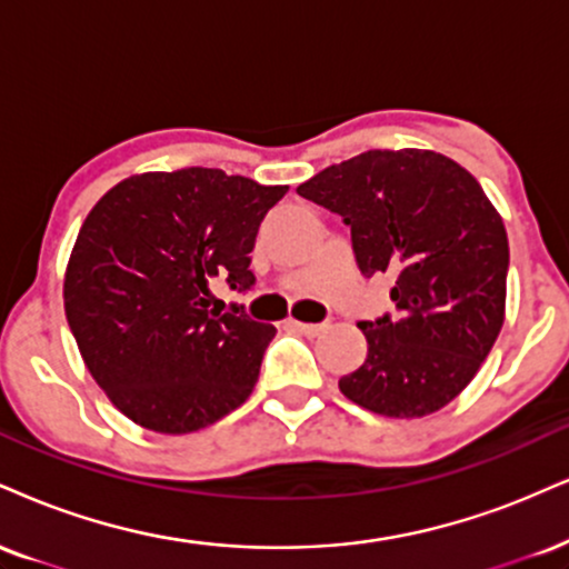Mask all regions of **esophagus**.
<instances>
[{"label": "esophagus", "instance_id": "1", "mask_svg": "<svg viewBox=\"0 0 569 569\" xmlns=\"http://www.w3.org/2000/svg\"><path fill=\"white\" fill-rule=\"evenodd\" d=\"M291 328H297L305 337H320V333L331 328V323H302V320H291Z\"/></svg>", "mask_w": 569, "mask_h": 569}]
</instances>
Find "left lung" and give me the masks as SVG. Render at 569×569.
<instances>
[{
  "instance_id": "left-lung-1",
  "label": "left lung",
  "mask_w": 569,
  "mask_h": 569,
  "mask_svg": "<svg viewBox=\"0 0 569 569\" xmlns=\"http://www.w3.org/2000/svg\"><path fill=\"white\" fill-rule=\"evenodd\" d=\"M297 193L352 230L360 272H392L397 315L360 320L368 355L341 395L389 419L456 400L496 345L506 312L509 238L480 182L435 150H366Z\"/></svg>"
}]
</instances>
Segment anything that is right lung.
Listing matches in <instances>:
<instances>
[{
  "instance_id": "add662e5",
  "label": "right lung",
  "mask_w": 569,
  "mask_h": 569,
  "mask_svg": "<svg viewBox=\"0 0 569 569\" xmlns=\"http://www.w3.org/2000/svg\"><path fill=\"white\" fill-rule=\"evenodd\" d=\"M289 184L222 169L132 174L81 224L66 318L84 366L127 419L188 435L243 406L276 326L211 307V280L254 286L259 224Z\"/></svg>"
}]
</instances>
